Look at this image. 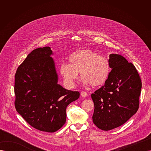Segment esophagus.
I'll use <instances>...</instances> for the list:
<instances>
[{
	"instance_id": "esophagus-1",
	"label": "esophagus",
	"mask_w": 151,
	"mask_h": 151,
	"mask_svg": "<svg viewBox=\"0 0 151 151\" xmlns=\"http://www.w3.org/2000/svg\"><path fill=\"white\" fill-rule=\"evenodd\" d=\"M81 96L83 97H86L87 96H88V93H87L85 91H82L81 92Z\"/></svg>"
}]
</instances>
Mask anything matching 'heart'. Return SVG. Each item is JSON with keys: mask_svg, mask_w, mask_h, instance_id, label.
Here are the masks:
<instances>
[{"mask_svg": "<svg viewBox=\"0 0 151 151\" xmlns=\"http://www.w3.org/2000/svg\"><path fill=\"white\" fill-rule=\"evenodd\" d=\"M70 64L63 63L60 72L65 83L70 88L75 86L80 73L82 81L86 84L99 86L104 84L108 78L110 67L108 60L90 49L73 52L68 58Z\"/></svg>", "mask_w": 151, "mask_h": 151, "instance_id": "obj_1", "label": "heart"}]
</instances>
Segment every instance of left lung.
Here are the masks:
<instances>
[{"mask_svg": "<svg viewBox=\"0 0 151 151\" xmlns=\"http://www.w3.org/2000/svg\"><path fill=\"white\" fill-rule=\"evenodd\" d=\"M108 62L112 69L105 85L91 94L93 122L105 131L123 125L137 112L142 86L135 67L125 58L111 54Z\"/></svg>", "mask_w": 151, "mask_h": 151, "instance_id": "1", "label": "left lung"}]
</instances>
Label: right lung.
I'll use <instances>...</instances> for the list:
<instances>
[{
    "instance_id": "add662e5",
    "label": "right lung",
    "mask_w": 151,
    "mask_h": 151,
    "mask_svg": "<svg viewBox=\"0 0 151 151\" xmlns=\"http://www.w3.org/2000/svg\"><path fill=\"white\" fill-rule=\"evenodd\" d=\"M51 47H39L28 54L15 73L14 106L30 125L42 132H56L66 122V108L80 92L58 84Z\"/></svg>"
}]
</instances>
